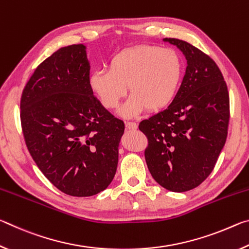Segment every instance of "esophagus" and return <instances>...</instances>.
<instances>
[{
  "label": "esophagus",
  "instance_id": "34e87169",
  "mask_svg": "<svg viewBox=\"0 0 249 249\" xmlns=\"http://www.w3.org/2000/svg\"><path fill=\"white\" fill-rule=\"evenodd\" d=\"M125 127L127 129H136L138 127V125L136 123H134V122H126Z\"/></svg>",
  "mask_w": 249,
  "mask_h": 249
}]
</instances>
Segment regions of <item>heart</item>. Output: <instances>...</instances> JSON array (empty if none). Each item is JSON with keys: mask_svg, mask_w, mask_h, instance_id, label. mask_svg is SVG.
Masks as SVG:
<instances>
[{"mask_svg": "<svg viewBox=\"0 0 249 249\" xmlns=\"http://www.w3.org/2000/svg\"><path fill=\"white\" fill-rule=\"evenodd\" d=\"M184 65L174 49L140 45L115 53L107 69L91 73L89 87L105 108L112 109L127 94L119 108L123 117H135L149 108L157 112L174 102L183 77Z\"/></svg>", "mask_w": 249, "mask_h": 249, "instance_id": "1", "label": "heart"}]
</instances>
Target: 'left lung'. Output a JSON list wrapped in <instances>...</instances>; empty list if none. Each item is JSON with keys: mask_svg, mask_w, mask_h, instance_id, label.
Masks as SVG:
<instances>
[{"mask_svg": "<svg viewBox=\"0 0 249 249\" xmlns=\"http://www.w3.org/2000/svg\"><path fill=\"white\" fill-rule=\"evenodd\" d=\"M187 69L176 99L140 129L148 137L145 159L149 172L167 190L196 188L212 172L224 147L230 120L227 86L217 65L200 49L176 38Z\"/></svg>", "mask_w": 249, "mask_h": 249, "instance_id": "obj_1", "label": "left lung"}]
</instances>
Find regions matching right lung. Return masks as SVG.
Wrapping results in <instances>:
<instances>
[{
	"label": "right lung",
	"instance_id": "obj_1",
	"mask_svg": "<svg viewBox=\"0 0 249 249\" xmlns=\"http://www.w3.org/2000/svg\"><path fill=\"white\" fill-rule=\"evenodd\" d=\"M89 78L86 46H66L37 67L20 100L34 161L54 187L72 196L98 195L112 182L125 128L93 95Z\"/></svg>",
	"mask_w": 249,
	"mask_h": 249
}]
</instances>
